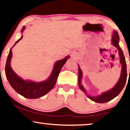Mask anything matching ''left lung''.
<instances>
[{"mask_svg":"<svg viewBox=\"0 0 130 130\" xmlns=\"http://www.w3.org/2000/svg\"><path fill=\"white\" fill-rule=\"evenodd\" d=\"M120 37L118 35V32L117 31L114 30L113 32L112 37V43L115 47L118 49L119 51V55L120 57V63L122 65V69L121 73V76L118 83H117L114 87L110 90L107 91V92L102 93L101 95H98L97 96H92L90 95H88V97L92 101L98 102V103H105L108 101H111V100L114 99L115 97L118 96L119 95L121 91L123 89L124 86L125 85L126 81H127V64H126L125 59L124 57L123 52L121 48L120 47L118 42H119ZM82 71L81 69L79 67L78 68V85H79V88L83 91L84 92L86 93V91L83 86L81 84V79H82Z\"/></svg>","mask_w":130,"mask_h":130,"instance_id":"1","label":"left lung"}]
</instances>
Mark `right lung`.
Returning a JSON list of instances; mask_svg holds the SVG:
<instances>
[{
    "label": "right lung",
    "mask_w": 130,
    "mask_h": 130,
    "mask_svg": "<svg viewBox=\"0 0 130 130\" xmlns=\"http://www.w3.org/2000/svg\"><path fill=\"white\" fill-rule=\"evenodd\" d=\"M25 29V26L22 29L21 32ZM23 36L18 40L13 46H14ZM12 56V48L10 49L8 58H7L6 66H5V74L9 83L12 87L21 95L29 99H35L41 97L47 92H49L55 85L58 75L62 68L67 62L69 56H67L64 59L56 62L52 74L47 80L40 83H35L31 81H25L18 76V75L12 70L10 67V61Z\"/></svg>",
    "instance_id": "add662e5"
}]
</instances>
